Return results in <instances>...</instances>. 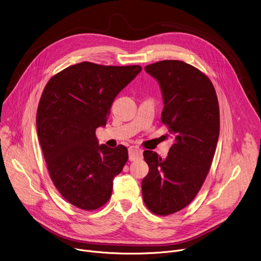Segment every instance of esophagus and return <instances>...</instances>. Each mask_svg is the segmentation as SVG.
Listing matches in <instances>:
<instances>
[{"label":"esophagus","mask_w":261,"mask_h":261,"mask_svg":"<svg viewBox=\"0 0 261 261\" xmlns=\"http://www.w3.org/2000/svg\"><path fill=\"white\" fill-rule=\"evenodd\" d=\"M142 159V151L137 146H130L129 147V160L135 161Z\"/></svg>","instance_id":"34e87169"}]
</instances>
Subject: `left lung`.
<instances>
[{"instance_id":"8db88e82","label":"left lung","mask_w":261,"mask_h":261,"mask_svg":"<svg viewBox=\"0 0 261 261\" xmlns=\"http://www.w3.org/2000/svg\"><path fill=\"white\" fill-rule=\"evenodd\" d=\"M162 93L161 121L174 140L166 158L144 151L148 173L141 189L145 205L166 216L187 206L210 170L219 138L220 113L216 91L204 74L176 60L144 67Z\"/></svg>"}]
</instances>
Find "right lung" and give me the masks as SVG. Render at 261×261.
<instances>
[{
  "label": "right lung",
  "mask_w": 261,
  "mask_h": 261,
  "mask_svg": "<svg viewBox=\"0 0 261 261\" xmlns=\"http://www.w3.org/2000/svg\"><path fill=\"white\" fill-rule=\"evenodd\" d=\"M141 67L72 65L50 79L37 110V133L50 178L61 195L82 210L102 206L111 196L114 178L128 160L127 147L99 144L119 93Z\"/></svg>",
  "instance_id": "right-lung-1"
}]
</instances>
